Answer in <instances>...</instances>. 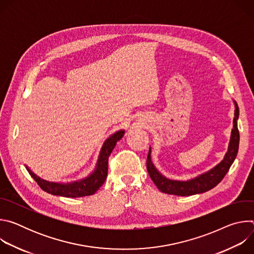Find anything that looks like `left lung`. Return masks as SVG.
Returning <instances> with one entry per match:
<instances>
[{"label":"left lung","mask_w":254,"mask_h":254,"mask_svg":"<svg viewBox=\"0 0 254 254\" xmlns=\"http://www.w3.org/2000/svg\"><path fill=\"white\" fill-rule=\"evenodd\" d=\"M235 111L233 119V128L231 130L230 141L228 144V151L224 156V159L216 165L211 170L187 181H177L171 180L163 176L157 168L154 166L151 158V147L149 150V155L147 159V169L149 175L155 185L163 193L177 195V196H191L195 194H200L207 192L218 185L224 176L229 171L231 165L233 164L239 147V131L237 127V120L239 117V108L237 103L234 101Z\"/></svg>","instance_id":"1"}]
</instances>
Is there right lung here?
<instances>
[{
    "label": "right lung",
    "instance_id": "add662e5",
    "mask_svg": "<svg viewBox=\"0 0 254 254\" xmlns=\"http://www.w3.org/2000/svg\"><path fill=\"white\" fill-rule=\"evenodd\" d=\"M125 130L121 129L112 134L103 142L96 167L94 171L86 178L74 181L70 183H56L49 182V181L43 180L37 175H35L27 166L26 169L31 175V177L37 182L40 188L52 195L62 196L67 198H78L93 195L104 183L107 177V168H108V157L115 149L117 142L124 136Z\"/></svg>",
    "mask_w": 254,
    "mask_h": 254
}]
</instances>
